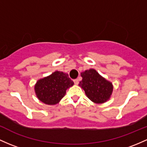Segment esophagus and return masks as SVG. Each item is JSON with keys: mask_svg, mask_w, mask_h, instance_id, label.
<instances>
[{"mask_svg": "<svg viewBox=\"0 0 147 147\" xmlns=\"http://www.w3.org/2000/svg\"><path fill=\"white\" fill-rule=\"evenodd\" d=\"M74 83H75V84L77 85L79 84V80L76 79V80H74Z\"/></svg>", "mask_w": 147, "mask_h": 147, "instance_id": "34e87169", "label": "esophagus"}]
</instances>
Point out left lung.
<instances>
[{
  "mask_svg": "<svg viewBox=\"0 0 147 147\" xmlns=\"http://www.w3.org/2000/svg\"><path fill=\"white\" fill-rule=\"evenodd\" d=\"M82 80L79 86L93 102L102 104L110 99L113 92L112 83L103 77L95 69L91 68L81 73Z\"/></svg>",
  "mask_w": 147,
  "mask_h": 147,
  "instance_id": "obj_1",
  "label": "left lung"
}]
</instances>
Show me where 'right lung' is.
Here are the masks:
<instances>
[{
    "instance_id": "add662e5",
    "label": "right lung",
    "mask_w": 147,
    "mask_h": 147,
    "mask_svg": "<svg viewBox=\"0 0 147 147\" xmlns=\"http://www.w3.org/2000/svg\"><path fill=\"white\" fill-rule=\"evenodd\" d=\"M74 85L68 75L61 71L40 79L34 86L35 95L38 100L48 105L58 104L65 96L66 90Z\"/></svg>"
}]
</instances>
